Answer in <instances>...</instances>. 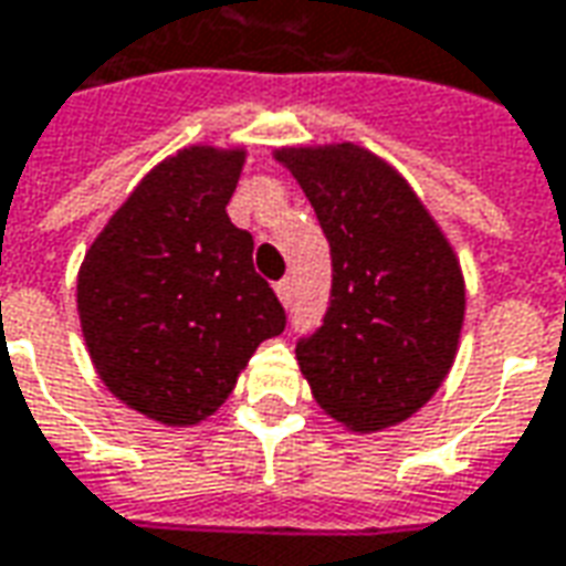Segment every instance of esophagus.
<instances>
[{"label": "esophagus", "mask_w": 566, "mask_h": 566, "mask_svg": "<svg viewBox=\"0 0 566 566\" xmlns=\"http://www.w3.org/2000/svg\"><path fill=\"white\" fill-rule=\"evenodd\" d=\"M274 290H276V298H280V305L290 307L292 305V280H280Z\"/></svg>", "instance_id": "obj_1"}]
</instances>
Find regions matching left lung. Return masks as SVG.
Segmentation results:
<instances>
[{
    "label": "left lung",
    "instance_id": "left-lung-1",
    "mask_svg": "<svg viewBox=\"0 0 566 566\" xmlns=\"http://www.w3.org/2000/svg\"><path fill=\"white\" fill-rule=\"evenodd\" d=\"M333 249V305L298 342L317 407L354 434L407 422L450 376L465 323L453 243L400 171L354 142L276 147Z\"/></svg>",
    "mask_w": 566,
    "mask_h": 566
}]
</instances>
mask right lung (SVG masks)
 <instances>
[{"mask_svg": "<svg viewBox=\"0 0 566 566\" xmlns=\"http://www.w3.org/2000/svg\"><path fill=\"white\" fill-rule=\"evenodd\" d=\"M245 147L187 144L144 175L76 274L82 338L116 400L169 428L216 416L286 326L228 218Z\"/></svg>", "mask_w": 566, "mask_h": 566, "instance_id": "add662e5", "label": "right lung"}]
</instances>
